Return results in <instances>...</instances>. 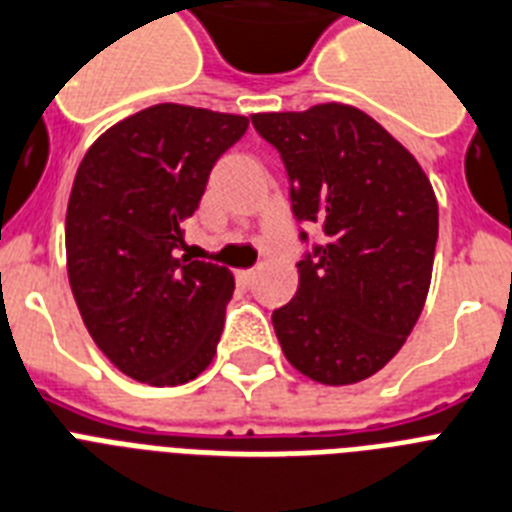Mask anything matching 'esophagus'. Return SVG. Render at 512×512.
Returning <instances> with one entry per match:
<instances>
[{
  "instance_id": "obj_1",
  "label": "esophagus",
  "mask_w": 512,
  "mask_h": 512,
  "mask_svg": "<svg viewBox=\"0 0 512 512\" xmlns=\"http://www.w3.org/2000/svg\"><path fill=\"white\" fill-rule=\"evenodd\" d=\"M255 276H257V270H255V268L239 270V273H236V278H239V281H242L244 286H249V284H252V281H255Z\"/></svg>"
}]
</instances>
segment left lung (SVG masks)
<instances>
[{
    "mask_svg": "<svg viewBox=\"0 0 512 512\" xmlns=\"http://www.w3.org/2000/svg\"><path fill=\"white\" fill-rule=\"evenodd\" d=\"M252 126L281 155L299 228V286L273 310L286 360L344 386L381 371L423 310L439 207L415 157L365 112L318 105L260 112Z\"/></svg>",
    "mask_w": 512,
    "mask_h": 512,
    "instance_id": "obj_1",
    "label": "left lung"
}]
</instances>
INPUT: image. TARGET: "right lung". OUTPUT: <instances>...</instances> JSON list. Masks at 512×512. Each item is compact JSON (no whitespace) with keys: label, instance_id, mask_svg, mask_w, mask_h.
<instances>
[{"label":"right lung","instance_id":"add662e5","mask_svg":"<svg viewBox=\"0 0 512 512\" xmlns=\"http://www.w3.org/2000/svg\"><path fill=\"white\" fill-rule=\"evenodd\" d=\"M247 126L244 115L155 105L105 131L78 165L70 289L99 350L141 384H186L213 363L234 276L181 255L184 226Z\"/></svg>","mask_w":512,"mask_h":512}]
</instances>
